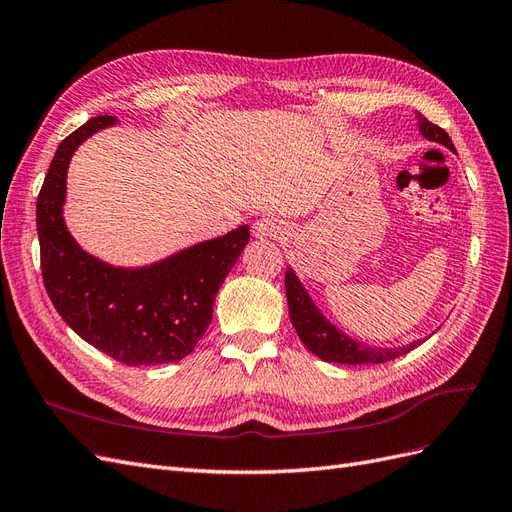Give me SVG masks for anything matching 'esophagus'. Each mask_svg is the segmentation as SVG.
<instances>
[{
	"instance_id": "34e87169",
	"label": "esophagus",
	"mask_w": 512,
	"mask_h": 512,
	"mask_svg": "<svg viewBox=\"0 0 512 512\" xmlns=\"http://www.w3.org/2000/svg\"><path fill=\"white\" fill-rule=\"evenodd\" d=\"M254 232L258 237H265V239H282L288 232V226L286 222L273 218V215H265V218H260L254 224Z\"/></svg>"
}]
</instances>
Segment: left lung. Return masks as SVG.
Masks as SVG:
<instances>
[{"mask_svg": "<svg viewBox=\"0 0 512 512\" xmlns=\"http://www.w3.org/2000/svg\"><path fill=\"white\" fill-rule=\"evenodd\" d=\"M418 128H421L423 136H427L429 141L442 143L444 147L455 151L451 136H448L440 126H436V123H431L427 117H423L421 113H418ZM286 297H288V312H290L294 331H297V335L301 337V342L309 352H314L318 359L327 363H346V365L386 363L421 344V342H414L404 348L380 350V348H369L359 342H352L350 337L339 333L329 320H324V316L318 312V307L312 303V299L307 297L305 288L297 280V275L292 273V269L286 271Z\"/></svg>", "mask_w": 512, "mask_h": 512, "instance_id": "8db88e82", "label": "left lung"}]
</instances>
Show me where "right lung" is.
<instances>
[{
  "label": "right lung",
  "instance_id": "add662e5",
  "mask_svg": "<svg viewBox=\"0 0 512 512\" xmlns=\"http://www.w3.org/2000/svg\"><path fill=\"white\" fill-rule=\"evenodd\" d=\"M113 123V115L91 117L51 160L36 205L44 288L68 327L111 359L132 367L175 363L205 335L215 294L250 241V228L239 226L147 269H113L85 254L61 218L66 173L81 141Z\"/></svg>",
  "mask_w": 512,
  "mask_h": 512
}]
</instances>
